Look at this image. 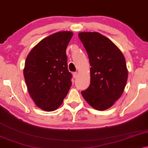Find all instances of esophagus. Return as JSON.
<instances>
[{
  "instance_id": "1",
  "label": "esophagus",
  "mask_w": 148,
  "mask_h": 148,
  "mask_svg": "<svg viewBox=\"0 0 148 148\" xmlns=\"http://www.w3.org/2000/svg\"><path fill=\"white\" fill-rule=\"evenodd\" d=\"M78 76V73H77V72H74L73 73V78H77V77Z\"/></svg>"
}]
</instances>
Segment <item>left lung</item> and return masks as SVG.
<instances>
[{
  "label": "left lung",
  "instance_id": "1",
  "mask_svg": "<svg viewBox=\"0 0 148 148\" xmlns=\"http://www.w3.org/2000/svg\"><path fill=\"white\" fill-rule=\"evenodd\" d=\"M79 37L87 52L90 67V84L81 91L93 108H110L123 93L128 71L124 56L108 38L99 32H84Z\"/></svg>",
  "mask_w": 148,
  "mask_h": 148
}]
</instances>
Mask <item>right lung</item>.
Here are the masks:
<instances>
[{
	"mask_svg": "<svg viewBox=\"0 0 148 148\" xmlns=\"http://www.w3.org/2000/svg\"><path fill=\"white\" fill-rule=\"evenodd\" d=\"M73 33L58 32L36 44L27 56L24 76L28 92L36 106L47 112L63 103L71 85L66 49Z\"/></svg>",
	"mask_w": 148,
	"mask_h": 148,
	"instance_id": "add662e5",
	"label": "right lung"
}]
</instances>
